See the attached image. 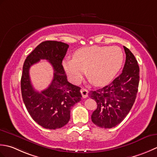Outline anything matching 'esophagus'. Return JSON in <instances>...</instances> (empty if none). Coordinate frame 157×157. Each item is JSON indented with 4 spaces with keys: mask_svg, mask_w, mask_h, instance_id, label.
<instances>
[{
    "mask_svg": "<svg viewBox=\"0 0 157 157\" xmlns=\"http://www.w3.org/2000/svg\"><path fill=\"white\" fill-rule=\"evenodd\" d=\"M81 93L82 94V96L83 98H86L87 96H88V90L87 89H86L85 88H82L81 90Z\"/></svg>",
    "mask_w": 157,
    "mask_h": 157,
    "instance_id": "1",
    "label": "esophagus"
}]
</instances>
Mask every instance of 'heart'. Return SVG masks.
<instances>
[{"label": "heart", "instance_id": "1", "mask_svg": "<svg viewBox=\"0 0 157 157\" xmlns=\"http://www.w3.org/2000/svg\"><path fill=\"white\" fill-rule=\"evenodd\" d=\"M124 55L121 48L92 46L80 49L73 58H66L62 66L70 81L77 84L87 70L89 81L103 86L113 79L122 67Z\"/></svg>", "mask_w": 157, "mask_h": 157}]
</instances>
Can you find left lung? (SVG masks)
Returning <instances> with one entry per match:
<instances>
[{"instance_id": "8db88e82", "label": "left lung", "mask_w": 157, "mask_h": 157, "mask_svg": "<svg viewBox=\"0 0 157 157\" xmlns=\"http://www.w3.org/2000/svg\"><path fill=\"white\" fill-rule=\"evenodd\" d=\"M126 54L123 72L110 84L89 93L98 108L91 115L95 125L110 129L119 124L135 102L140 81V68L133 54L123 47Z\"/></svg>"}]
</instances>
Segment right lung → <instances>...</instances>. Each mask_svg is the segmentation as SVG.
<instances>
[{
	"instance_id": "1",
	"label": "right lung",
	"mask_w": 157,
	"mask_h": 157,
	"mask_svg": "<svg viewBox=\"0 0 157 157\" xmlns=\"http://www.w3.org/2000/svg\"><path fill=\"white\" fill-rule=\"evenodd\" d=\"M69 47L54 40L40 43L25 59L21 78V95L25 108L34 121L45 129H56L68 123L70 108L81 100V88L70 83L62 64ZM40 59L53 66L54 79L47 89L36 92L31 84L29 70Z\"/></svg>"
}]
</instances>
